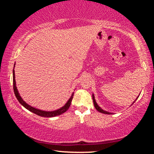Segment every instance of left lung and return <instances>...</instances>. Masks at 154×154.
Instances as JSON below:
<instances>
[{
  "instance_id": "left-lung-1",
  "label": "left lung",
  "mask_w": 154,
  "mask_h": 154,
  "mask_svg": "<svg viewBox=\"0 0 154 154\" xmlns=\"http://www.w3.org/2000/svg\"><path fill=\"white\" fill-rule=\"evenodd\" d=\"M138 98V97H137ZM92 98H93V102H94V106H95V108L96 109V110L97 111H98L99 112H100V113H105V114H111V113H109V112H107V111H104L103 109H101L100 106H99L98 105H97V103H96V100H95V98H94V94L92 95Z\"/></svg>"
}]
</instances>
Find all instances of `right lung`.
<instances>
[{
  "label": "right lung",
  "instance_id": "right-lung-1",
  "mask_svg": "<svg viewBox=\"0 0 154 154\" xmlns=\"http://www.w3.org/2000/svg\"><path fill=\"white\" fill-rule=\"evenodd\" d=\"M14 66H15V65H14ZM13 82H14V90L15 95V96H16L17 99L18 100V101H19L21 105L24 106L26 109H28V110H29L30 111L32 112V113L38 115V116H41V117H45V118H51V117H55L57 116H60V115L64 113V112H66L68 109H69L70 105H71L72 99V98H73L74 93H72V94L71 95V98H69V100H68V102L66 103V105H65L64 106H62V108L58 109V110L54 111H41V110H39V109H35V108L32 107V106H30L29 105H28V104L26 103V102H24V101L23 100V99L21 98V96H20L19 93H18V91L17 90L16 85H15L14 69V71H13Z\"/></svg>",
  "mask_w": 154,
  "mask_h": 154
}]
</instances>
